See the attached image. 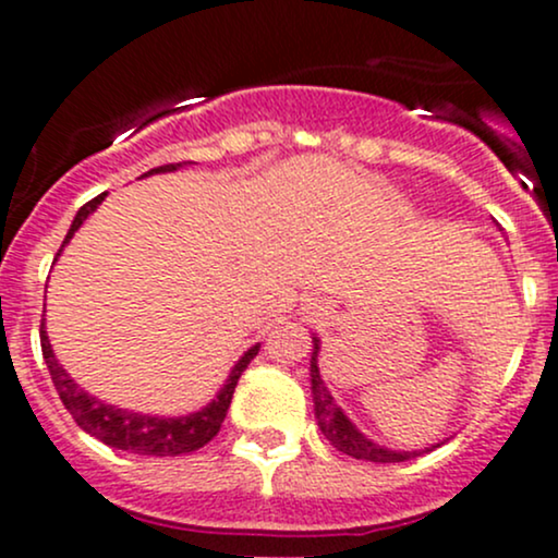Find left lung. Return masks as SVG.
<instances>
[{
  "instance_id": "obj_1",
  "label": "left lung",
  "mask_w": 558,
  "mask_h": 558,
  "mask_svg": "<svg viewBox=\"0 0 558 558\" xmlns=\"http://www.w3.org/2000/svg\"><path fill=\"white\" fill-rule=\"evenodd\" d=\"M317 354H319V341L315 338V349H312V401H315V417L319 430H323L325 438L330 440L338 451L349 453L354 459H364V462H377V464H393V462H407V459L422 457V453L433 451L440 444H435L425 451H390L386 446H377L369 438L356 430V425L343 414V409L332 401L330 390L325 388L323 377H319V367H317Z\"/></svg>"
}]
</instances>
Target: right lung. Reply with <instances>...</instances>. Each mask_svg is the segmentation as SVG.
<instances>
[{
	"label": "right lung",
	"mask_w": 558,
	"mask_h": 558,
	"mask_svg": "<svg viewBox=\"0 0 558 558\" xmlns=\"http://www.w3.org/2000/svg\"><path fill=\"white\" fill-rule=\"evenodd\" d=\"M185 162H175V165H162V168H155L144 175H155V172H172L178 168H183ZM107 194H99L92 198L88 204H83L75 215L73 226H70L65 241H62L60 252L65 248V243L73 239V233L83 226L88 215L105 202ZM57 252V257H60ZM41 351H44V362H47L49 375H52V383L60 393L62 403L73 420L78 422L81 430H86L94 438H99L101 444L120 448V451H131V453H141V457H178V453H189L196 451V448L207 446L209 440L220 433L222 420H226L230 399H233V390L239 386V377L243 369L248 367V362L259 354V343L252 345L246 354L235 362V367L230 369L226 386L220 388V393L215 396L213 401L207 403L204 409H198L194 414H185V417H151V414H138V412H128V409H118L112 403L99 401L96 396H88L78 383L73 380L65 373L60 362H57L52 343H49L47 328H44L41 319Z\"/></svg>",
	"instance_id": "obj_1"
}]
</instances>
